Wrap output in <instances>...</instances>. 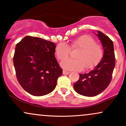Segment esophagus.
I'll use <instances>...</instances> for the list:
<instances>
[{"mask_svg":"<svg viewBox=\"0 0 126 126\" xmlns=\"http://www.w3.org/2000/svg\"><path fill=\"white\" fill-rule=\"evenodd\" d=\"M70 73L69 72H68V71H66L63 70V74H65V75H67V74H69Z\"/></svg>","mask_w":126,"mask_h":126,"instance_id":"1","label":"esophagus"}]
</instances>
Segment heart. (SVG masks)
I'll use <instances>...</instances> for the list:
<instances>
[{"label":"heart","instance_id":"b5f03b06","mask_svg":"<svg viewBox=\"0 0 126 126\" xmlns=\"http://www.w3.org/2000/svg\"><path fill=\"white\" fill-rule=\"evenodd\" d=\"M71 48L79 49L75 55V59H67L61 63V66L68 71H81L94 68L103 57V48L96 43L93 37L83 35L74 39L71 43ZM71 52L69 46L65 43H61L56 47L55 53L59 60L68 57Z\"/></svg>","mask_w":126,"mask_h":126}]
</instances>
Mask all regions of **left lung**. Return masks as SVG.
<instances>
[{
  "label": "left lung",
  "mask_w": 126,
  "mask_h": 126,
  "mask_svg": "<svg viewBox=\"0 0 126 126\" xmlns=\"http://www.w3.org/2000/svg\"><path fill=\"white\" fill-rule=\"evenodd\" d=\"M97 32V35L101 41L104 51L103 58L90 72L80 74L79 79L74 85L77 93L87 97L98 95L109 86L116 64L113 41L101 32Z\"/></svg>",
  "instance_id": "left-lung-1"
}]
</instances>
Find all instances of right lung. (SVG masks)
Wrapping results in <instances>:
<instances>
[{"label": "right lung", "mask_w": 126, "mask_h": 126, "mask_svg": "<svg viewBox=\"0 0 126 126\" xmlns=\"http://www.w3.org/2000/svg\"><path fill=\"white\" fill-rule=\"evenodd\" d=\"M56 45L42 38L26 36L16 44L13 64L19 83L26 92L42 96L55 88L63 69L55 57Z\"/></svg>", "instance_id": "right-lung-1"}]
</instances>
